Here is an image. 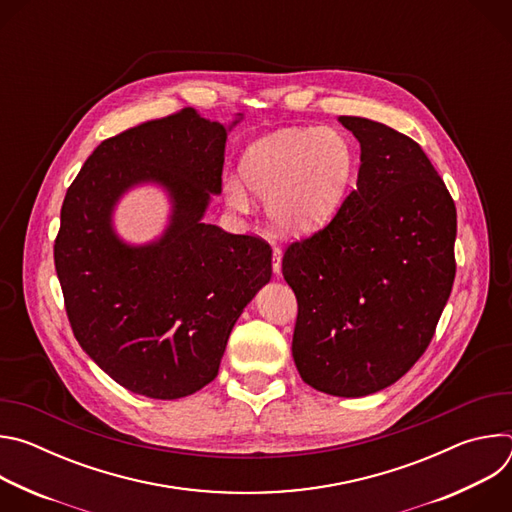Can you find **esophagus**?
<instances>
[{"mask_svg": "<svg viewBox=\"0 0 512 512\" xmlns=\"http://www.w3.org/2000/svg\"><path fill=\"white\" fill-rule=\"evenodd\" d=\"M281 259H283V251L279 247H273V259H271V265H273V273L279 275L281 273Z\"/></svg>", "mask_w": 512, "mask_h": 512, "instance_id": "1", "label": "esophagus"}]
</instances>
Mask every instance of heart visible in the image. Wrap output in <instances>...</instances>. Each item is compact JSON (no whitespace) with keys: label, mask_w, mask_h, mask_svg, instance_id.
<instances>
[{"label":"heart","mask_w":512,"mask_h":512,"mask_svg":"<svg viewBox=\"0 0 512 512\" xmlns=\"http://www.w3.org/2000/svg\"><path fill=\"white\" fill-rule=\"evenodd\" d=\"M356 170V150L346 133L332 127L285 129L249 145L239 166L243 182L227 178L223 194L231 208L249 212L251 191L267 202L281 233L308 235L338 214Z\"/></svg>","instance_id":"b5f03b06"}]
</instances>
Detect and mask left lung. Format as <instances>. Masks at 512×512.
I'll use <instances>...</instances> for the list:
<instances>
[{
  "mask_svg": "<svg viewBox=\"0 0 512 512\" xmlns=\"http://www.w3.org/2000/svg\"><path fill=\"white\" fill-rule=\"evenodd\" d=\"M360 168L332 221L285 249L298 298L291 354L316 391L364 397L399 381L429 346L456 277V204L411 137L338 117Z\"/></svg>",
  "mask_w": 512,
  "mask_h": 512,
  "instance_id": "left-lung-1",
  "label": "left lung"
}]
</instances>
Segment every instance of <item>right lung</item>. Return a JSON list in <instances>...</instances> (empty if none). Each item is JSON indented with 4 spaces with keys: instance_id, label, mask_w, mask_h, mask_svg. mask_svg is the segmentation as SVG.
Segmentation results:
<instances>
[{
    "instance_id": "1",
    "label": "right lung",
    "mask_w": 512,
    "mask_h": 512,
    "mask_svg": "<svg viewBox=\"0 0 512 512\" xmlns=\"http://www.w3.org/2000/svg\"><path fill=\"white\" fill-rule=\"evenodd\" d=\"M229 129L194 109L145 121L101 141L66 190L54 243L66 316L131 393L170 401L208 385L243 308L271 279L269 243L202 223L223 188ZM148 181L169 192L171 225L154 244L127 246L112 208Z\"/></svg>"
}]
</instances>
